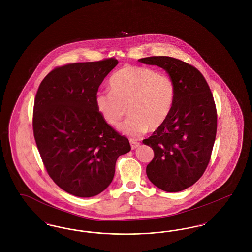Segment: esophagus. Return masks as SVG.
Masks as SVG:
<instances>
[{"instance_id":"obj_1","label":"esophagus","mask_w":252,"mask_h":252,"mask_svg":"<svg viewBox=\"0 0 252 252\" xmlns=\"http://www.w3.org/2000/svg\"><path fill=\"white\" fill-rule=\"evenodd\" d=\"M129 142H130L132 149H136L138 146H140V143H138V142H136V141H134V140H132V139L129 140Z\"/></svg>"}]
</instances>
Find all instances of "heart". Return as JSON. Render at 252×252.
Here are the masks:
<instances>
[{
    "instance_id": "obj_1",
    "label": "heart",
    "mask_w": 252,
    "mask_h": 252,
    "mask_svg": "<svg viewBox=\"0 0 252 252\" xmlns=\"http://www.w3.org/2000/svg\"><path fill=\"white\" fill-rule=\"evenodd\" d=\"M108 94L95 97L101 117L116 126L129 111V118L120 129L130 136L156 130L169 117L175 102L173 80L163 73L141 66H126L115 72L108 82Z\"/></svg>"
}]
</instances>
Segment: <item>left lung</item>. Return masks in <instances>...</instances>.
I'll list each match as a JSON object with an SVG mask.
<instances>
[{"mask_svg": "<svg viewBox=\"0 0 252 252\" xmlns=\"http://www.w3.org/2000/svg\"><path fill=\"white\" fill-rule=\"evenodd\" d=\"M138 61L166 71L176 90L167 120L143 141L154 150L147 178L162 191H183L201 178L210 161L217 126L214 97L201 72L181 60L149 57Z\"/></svg>", "mask_w": 252, "mask_h": 252, "instance_id": "8db88e82", "label": "left lung"}]
</instances>
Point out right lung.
<instances>
[{"mask_svg": "<svg viewBox=\"0 0 252 252\" xmlns=\"http://www.w3.org/2000/svg\"><path fill=\"white\" fill-rule=\"evenodd\" d=\"M115 59L72 63L56 68L39 85L33 130L49 176L62 190L91 197L106 190L118 157L130 151L98 113L95 97Z\"/></svg>", "mask_w": 252, "mask_h": 252, "instance_id": "obj_1", "label": "right lung"}]
</instances>
